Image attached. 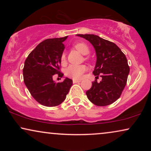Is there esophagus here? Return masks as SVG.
I'll list each match as a JSON object with an SVG mask.
<instances>
[{"label": "esophagus", "mask_w": 151, "mask_h": 151, "mask_svg": "<svg viewBox=\"0 0 151 151\" xmlns=\"http://www.w3.org/2000/svg\"><path fill=\"white\" fill-rule=\"evenodd\" d=\"M80 81H81V80H73V82L74 84L78 83V82H80Z\"/></svg>", "instance_id": "obj_1"}]
</instances>
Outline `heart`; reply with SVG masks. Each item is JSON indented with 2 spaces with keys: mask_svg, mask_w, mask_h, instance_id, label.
Returning <instances> with one entry per match:
<instances>
[{
  "mask_svg": "<svg viewBox=\"0 0 151 151\" xmlns=\"http://www.w3.org/2000/svg\"><path fill=\"white\" fill-rule=\"evenodd\" d=\"M73 47L76 50L83 55H87L89 53L90 49L88 45L84 42H77L73 45ZM65 54L63 53L61 56V62L64 63L65 61ZM86 68L84 65H70L67 68L65 74L68 77L72 78L73 79H80L82 74L86 71Z\"/></svg>",
  "mask_w": 151,
  "mask_h": 151,
  "instance_id": "b5f03b06",
  "label": "heart"
}]
</instances>
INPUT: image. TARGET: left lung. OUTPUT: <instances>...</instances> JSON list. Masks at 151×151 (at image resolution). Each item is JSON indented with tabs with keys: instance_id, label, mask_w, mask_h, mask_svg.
Listing matches in <instances>:
<instances>
[{
	"instance_id": "1",
	"label": "left lung",
	"mask_w": 151,
	"mask_h": 151,
	"mask_svg": "<svg viewBox=\"0 0 151 151\" xmlns=\"http://www.w3.org/2000/svg\"><path fill=\"white\" fill-rule=\"evenodd\" d=\"M91 43L97 60L93 73L98 78L86 92L88 100L97 106H104L115 102L127 84L130 68L126 55L115 43L94 34H77Z\"/></svg>"
}]
</instances>
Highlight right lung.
I'll return each instance as SVG.
<instances>
[{
  "label": "right lung",
  "instance_id": "1",
  "mask_svg": "<svg viewBox=\"0 0 151 151\" xmlns=\"http://www.w3.org/2000/svg\"><path fill=\"white\" fill-rule=\"evenodd\" d=\"M68 36L47 39L29 54L24 62V82L33 98L45 106H56L65 100L73 84L66 78L62 82H55L53 76L63 77L60 71L61 56L65 49L63 42Z\"/></svg>",
  "mask_w": 151,
  "mask_h": 151
}]
</instances>
